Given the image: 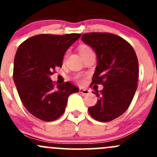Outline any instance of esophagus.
Returning a JSON list of instances; mask_svg holds the SVG:
<instances>
[{
  "mask_svg": "<svg viewBox=\"0 0 157 157\" xmlns=\"http://www.w3.org/2000/svg\"><path fill=\"white\" fill-rule=\"evenodd\" d=\"M79 92H80V93H82L83 95H87L90 93V90H87V89H83V88H80Z\"/></svg>",
  "mask_w": 157,
  "mask_h": 157,
  "instance_id": "esophagus-1",
  "label": "esophagus"
}]
</instances>
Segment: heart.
Wrapping results in <instances>:
<instances>
[{
  "instance_id": "heart-1",
  "label": "heart",
  "mask_w": 157,
  "mask_h": 157,
  "mask_svg": "<svg viewBox=\"0 0 157 157\" xmlns=\"http://www.w3.org/2000/svg\"><path fill=\"white\" fill-rule=\"evenodd\" d=\"M79 52H80V55H83V54L87 53V52H93V49L90 48V46H88V45H82L79 47ZM76 79H77V80L78 81L79 83H83V81H84L85 78L83 77H82V76L78 75L77 76Z\"/></svg>"
}]
</instances>
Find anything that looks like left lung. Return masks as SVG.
Segmentation results:
<instances>
[{"instance_id":"left-lung-1","label":"left lung","mask_w":157,"mask_h":157,"mask_svg":"<svg viewBox=\"0 0 157 157\" xmlns=\"http://www.w3.org/2000/svg\"><path fill=\"white\" fill-rule=\"evenodd\" d=\"M81 39L94 49L97 57L91 85L103 86L99 93L96 90L97 102L88 108L89 113L99 121H112L127 110L135 94L139 73L137 55L131 44L112 33H89Z\"/></svg>"}]
</instances>
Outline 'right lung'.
Masks as SVG:
<instances>
[{"instance_id":"1","label":"right lung","mask_w":157,"mask_h":157,"mask_svg":"<svg viewBox=\"0 0 157 157\" xmlns=\"http://www.w3.org/2000/svg\"><path fill=\"white\" fill-rule=\"evenodd\" d=\"M78 33L40 34L20 44L14 58L13 77L22 103L45 121L63 115L71 94L79 89L70 82L55 86L50 76L62 66L66 51L80 37Z\"/></svg>"}]
</instances>
